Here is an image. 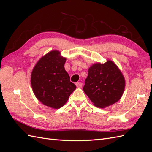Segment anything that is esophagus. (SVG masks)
Instances as JSON below:
<instances>
[{"label":"esophagus","mask_w":152,"mask_h":152,"mask_svg":"<svg viewBox=\"0 0 152 152\" xmlns=\"http://www.w3.org/2000/svg\"><path fill=\"white\" fill-rule=\"evenodd\" d=\"M76 86L77 87H79V88H80V87H82V82H77V83L75 84Z\"/></svg>","instance_id":"1"}]
</instances>
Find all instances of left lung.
I'll use <instances>...</instances> for the list:
<instances>
[{
    "instance_id": "left-lung-1",
    "label": "left lung",
    "mask_w": 152,
    "mask_h": 152,
    "mask_svg": "<svg viewBox=\"0 0 152 152\" xmlns=\"http://www.w3.org/2000/svg\"><path fill=\"white\" fill-rule=\"evenodd\" d=\"M83 90L96 107L104 108L117 102L125 89L121 71L113 61L93 64L89 68Z\"/></svg>"
}]
</instances>
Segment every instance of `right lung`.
<instances>
[{"label":"right lung","instance_id":"add662e5","mask_svg":"<svg viewBox=\"0 0 152 152\" xmlns=\"http://www.w3.org/2000/svg\"><path fill=\"white\" fill-rule=\"evenodd\" d=\"M66 58L58 50H52L41 58L31 75V84L36 98L54 109L62 107L76 88L66 72Z\"/></svg>","mask_w":152,"mask_h":152}]
</instances>
